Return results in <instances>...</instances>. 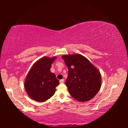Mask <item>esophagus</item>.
Masks as SVG:
<instances>
[{"mask_svg":"<svg viewBox=\"0 0 128 128\" xmlns=\"http://www.w3.org/2000/svg\"><path fill=\"white\" fill-rule=\"evenodd\" d=\"M64 79H62V80H60V84L64 83Z\"/></svg>","mask_w":128,"mask_h":128,"instance_id":"1","label":"esophagus"}]
</instances>
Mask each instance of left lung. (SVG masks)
I'll list each match as a JSON object with an SVG mask.
<instances>
[{"label":"left lung","mask_w":128,"mask_h":128,"mask_svg":"<svg viewBox=\"0 0 128 128\" xmlns=\"http://www.w3.org/2000/svg\"><path fill=\"white\" fill-rule=\"evenodd\" d=\"M62 57L68 68L66 84L71 96L82 102L91 100L101 87L100 72L81 54L64 55Z\"/></svg>","instance_id":"left-lung-1"}]
</instances>
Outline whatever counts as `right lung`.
Returning <instances> with one entry per match:
<instances>
[{"label":"right lung","instance_id":"add662e5","mask_svg":"<svg viewBox=\"0 0 128 128\" xmlns=\"http://www.w3.org/2000/svg\"><path fill=\"white\" fill-rule=\"evenodd\" d=\"M56 57L44 56L36 61L28 72L25 80V88L30 98L43 102L53 96L59 81L50 71Z\"/></svg>","mask_w":128,"mask_h":128}]
</instances>
